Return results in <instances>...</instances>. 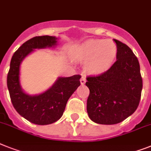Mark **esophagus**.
I'll use <instances>...</instances> for the list:
<instances>
[{
  "instance_id": "34e87169",
  "label": "esophagus",
  "mask_w": 151,
  "mask_h": 151,
  "mask_svg": "<svg viewBox=\"0 0 151 151\" xmlns=\"http://www.w3.org/2000/svg\"><path fill=\"white\" fill-rule=\"evenodd\" d=\"M86 76H82V78H81V79H80L81 84L84 85L85 83H86Z\"/></svg>"
}]
</instances>
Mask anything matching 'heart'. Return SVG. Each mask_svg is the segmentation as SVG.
I'll return each instance as SVG.
<instances>
[{
	"mask_svg": "<svg viewBox=\"0 0 151 151\" xmlns=\"http://www.w3.org/2000/svg\"><path fill=\"white\" fill-rule=\"evenodd\" d=\"M116 52L117 48L113 41L89 40L75 50L73 57L79 61H87L86 69L88 73L99 74L111 65Z\"/></svg>",
	"mask_w": 151,
	"mask_h": 151,
	"instance_id": "heart-1",
	"label": "heart"
}]
</instances>
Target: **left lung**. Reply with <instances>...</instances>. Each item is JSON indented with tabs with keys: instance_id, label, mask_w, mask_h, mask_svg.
<instances>
[{
	"instance_id": "left-lung-1",
	"label": "left lung",
	"mask_w": 151,
	"mask_h": 151,
	"mask_svg": "<svg viewBox=\"0 0 151 151\" xmlns=\"http://www.w3.org/2000/svg\"><path fill=\"white\" fill-rule=\"evenodd\" d=\"M116 44V60L99 76H88L87 113L91 120L111 125L123 121L137 109L143 80L140 64L134 52L123 42Z\"/></svg>"
}]
</instances>
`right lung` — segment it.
<instances>
[{
	"instance_id": "1",
	"label": "right lung",
	"mask_w": 151,
	"mask_h": 151,
	"mask_svg": "<svg viewBox=\"0 0 151 151\" xmlns=\"http://www.w3.org/2000/svg\"><path fill=\"white\" fill-rule=\"evenodd\" d=\"M57 38L36 36L25 42L13 55L7 74V85L14 109L29 122L38 125L51 124L62 117L68 99L80 86V75L59 77L50 89L37 96L26 94L20 85V65L35 48L55 46Z\"/></svg>"
}]
</instances>
